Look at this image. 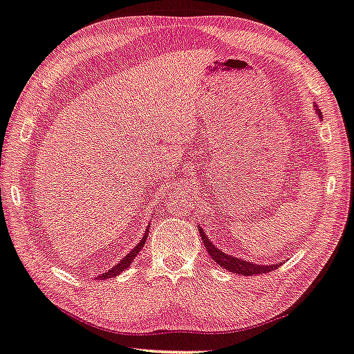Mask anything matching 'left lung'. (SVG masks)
Instances as JSON below:
<instances>
[{
	"label": "left lung",
	"mask_w": 354,
	"mask_h": 354,
	"mask_svg": "<svg viewBox=\"0 0 354 354\" xmlns=\"http://www.w3.org/2000/svg\"><path fill=\"white\" fill-rule=\"evenodd\" d=\"M315 112H317L318 118L322 120V118H323L322 111H319L317 106H315ZM199 234H201V237H203L204 247H205V250H207V253L210 254V258L214 259L215 263L220 266V268L226 269L227 272H232V274H239V275H243V277L268 274V272H272V270H275L277 268H280V264H283V263L257 264V263H250V261H247V259L232 257V254H227L225 252H221L220 248H216L214 245V242L210 241V239L207 237V234L204 232V230L201 226H199Z\"/></svg>",
	"instance_id": "8db88e82"
}]
</instances>
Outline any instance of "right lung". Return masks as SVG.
Listing matches in <instances>:
<instances>
[{
	"instance_id": "right-lung-1",
	"label": "right lung",
	"mask_w": 354,
	"mask_h": 354,
	"mask_svg": "<svg viewBox=\"0 0 354 354\" xmlns=\"http://www.w3.org/2000/svg\"><path fill=\"white\" fill-rule=\"evenodd\" d=\"M149 230H150V225H149ZM149 230H147V231L142 234V237H140V241H139L138 243H136V247L129 250V253H127V257L122 258L120 261H118V263H117L115 266H112L111 269H109L107 272H104V274H100V275H97V279H96V280H107V279H113V277L120 275L123 270H127V269L129 268V266H131L133 259H134L136 257H138L140 250H142V248L145 247V241H147V236H149Z\"/></svg>"
}]
</instances>
